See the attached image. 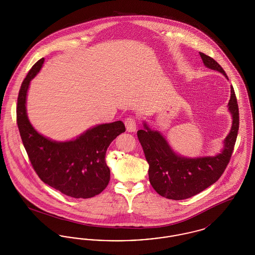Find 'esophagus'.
Listing matches in <instances>:
<instances>
[{
  "label": "esophagus",
  "instance_id": "1",
  "mask_svg": "<svg viewBox=\"0 0 255 255\" xmlns=\"http://www.w3.org/2000/svg\"><path fill=\"white\" fill-rule=\"evenodd\" d=\"M125 126H126V131L127 132H135L136 130V124H135V121L133 120V118L130 117L127 118L125 120Z\"/></svg>",
  "mask_w": 255,
  "mask_h": 255
}]
</instances>
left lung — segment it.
I'll list each match as a JSON object with an SVG mask.
<instances>
[{
	"label": "left lung",
	"instance_id": "1",
	"mask_svg": "<svg viewBox=\"0 0 255 255\" xmlns=\"http://www.w3.org/2000/svg\"><path fill=\"white\" fill-rule=\"evenodd\" d=\"M200 55L207 69L222 73L229 80L216 61L205 53L200 52ZM228 110L232 120L231 130L223 141L222 150L214 156H182L171 147L162 133L143 122V129L137 131V137L149 164V181L158 194L171 200H184L218 181L231 159L239 129V109L232 86Z\"/></svg>",
	"mask_w": 255,
	"mask_h": 255
}]
</instances>
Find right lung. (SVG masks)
I'll list each match as a JSON object with an SVG mask.
<instances>
[{"mask_svg":"<svg viewBox=\"0 0 255 255\" xmlns=\"http://www.w3.org/2000/svg\"><path fill=\"white\" fill-rule=\"evenodd\" d=\"M43 60L28 72L18 96L17 124L23 144L37 175L45 183L76 199L95 197L109 183L106 151L111 142L125 132V126L121 121L97 124L64 141L39 133L28 120L26 97L30 81L40 72Z\"/></svg>","mask_w":255,"mask_h":255,"instance_id":"1","label":"right lung"}]
</instances>
